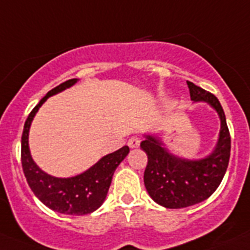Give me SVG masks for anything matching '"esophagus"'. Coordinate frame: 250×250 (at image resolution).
<instances>
[{
    "mask_svg": "<svg viewBox=\"0 0 250 250\" xmlns=\"http://www.w3.org/2000/svg\"><path fill=\"white\" fill-rule=\"evenodd\" d=\"M140 142L141 141L138 137H132L128 141V146L131 147V148H137V147L140 146Z\"/></svg>",
    "mask_w": 250,
    "mask_h": 250,
    "instance_id": "34e87169",
    "label": "esophagus"
}]
</instances>
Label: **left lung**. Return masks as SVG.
I'll list each match as a JSON object with an SVG mask.
<instances>
[{
    "label": "left lung",
    "instance_id": "obj_1",
    "mask_svg": "<svg viewBox=\"0 0 250 250\" xmlns=\"http://www.w3.org/2000/svg\"><path fill=\"white\" fill-rule=\"evenodd\" d=\"M194 103L209 104L218 113L220 131L218 142L209 155L190 160L171 153L161 138L145 134L141 148L148 162L145 170V186L152 200L167 209H182L206 200L220 185L230 157V134L224 110L215 95L188 82Z\"/></svg>",
    "mask_w": 250,
    "mask_h": 250
}]
</instances>
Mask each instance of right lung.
Masks as SVG:
<instances>
[{
	"instance_id": "add662e5",
	"label": "right lung",
	"mask_w": 250,
	"mask_h": 250,
	"mask_svg": "<svg viewBox=\"0 0 250 250\" xmlns=\"http://www.w3.org/2000/svg\"><path fill=\"white\" fill-rule=\"evenodd\" d=\"M78 80H66L65 83L51 89L39 102L26 119L21 137V162L30 188L49 209L66 215H85L101 208L107 197L113 173L129 152V147H122L109 155L103 156L88 170L73 177H55L36 165L29 147V132L32 121L47 98L70 88Z\"/></svg>"
}]
</instances>
